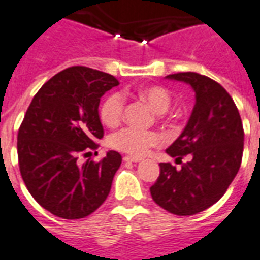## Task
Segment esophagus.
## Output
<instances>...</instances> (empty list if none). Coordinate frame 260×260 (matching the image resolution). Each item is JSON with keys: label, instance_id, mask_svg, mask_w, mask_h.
Here are the masks:
<instances>
[{"label": "esophagus", "instance_id": "34e87169", "mask_svg": "<svg viewBox=\"0 0 260 260\" xmlns=\"http://www.w3.org/2000/svg\"><path fill=\"white\" fill-rule=\"evenodd\" d=\"M142 158L139 157H132V156H125L124 161H128V163H139Z\"/></svg>", "mask_w": 260, "mask_h": 260}]
</instances>
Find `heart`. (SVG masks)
I'll return each instance as SVG.
<instances>
[{
  "label": "heart",
  "instance_id": "obj_1",
  "mask_svg": "<svg viewBox=\"0 0 260 260\" xmlns=\"http://www.w3.org/2000/svg\"><path fill=\"white\" fill-rule=\"evenodd\" d=\"M136 94L147 102L156 113L161 114L167 111L171 104L170 93L161 86H146L136 90ZM125 108L124 96L115 91L108 94L100 104V119L108 126H115L122 119ZM108 146L118 152L126 153L135 157L145 156L149 149L157 146L161 142V136L154 131L136 129L132 126H125L115 131L108 136Z\"/></svg>",
  "mask_w": 260,
  "mask_h": 260
}]
</instances>
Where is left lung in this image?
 Returning <instances> with one entry per match:
<instances>
[{
  "label": "left lung",
  "instance_id": "obj_1",
  "mask_svg": "<svg viewBox=\"0 0 260 260\" xmlns=\"http://www.w3.org/2000/svg\"><path fill=\"white\" fill-rule=\"evenodd\" d=\"M167 78L189 83L196 102L185 129L166 150L181 169L160 163L150 193L164 210L192 216L214 205L229 189L242 160L244 128L233 97L216 80L196 72ZM184 157L188 158L185 164Z\"/></svg>",
  "mask_w": 260,
  "mask_h": 260
}]
</instances>
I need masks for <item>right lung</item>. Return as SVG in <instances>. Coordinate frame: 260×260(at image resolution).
<instances>
[{"label":"right lung","mask_w":260,"mask_h":260,"mask_svg":"<svg viewBox=\"0 0 260 260\" xmlns=\"http://www.w3.org/2000/svg\"><path fill=\"white\" fill-rule=\"evenodd\" d=\"M117 78L87 67H71L37 91L18 131V160L27 191L57 217L83 218L107 199L121 166L118 152L87 158L104 136L100 97ZM97 153V152H96Z\"/></svg>","instance_id":"obj_1"}]
</instances>
